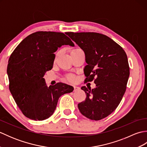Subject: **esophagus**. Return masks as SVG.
<instances>
[{"label":"esophagus","mask_w":147,"mask_h":147,"mask_svg":"<svg viewBox=\"0 0 147 147\" xmlns=\"http://www.w3.org/2000/svg\"><path fill=\"white\" fill-rule=\"evenodd\" d=\"M80 89V87L78 86H74V92H76V91H78V90H79Z\"/></svg>","instance_id":"esophagus-1"}]
</instances>
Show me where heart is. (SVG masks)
<instances>
[{"mask_svg": "<svg viewBox=\"0 0 147 147\" xmlns=\"http://www.w3.org/2000/svg\"><path fill=\"white\" fill-rule=\"evenodd\" d=\"M80 49H73V50H72V51H71V54H73V53L76 52H77V51H80ZM60 54H61V52H60V51H59V52H57V53H56L55 57V61L57 60V59L58 58V57H59V55H60ZM65 80H67V81H69V82H74V81H75L76 78H75V76H73V75H68V76H66V78H65Z\"/></svg>", "mask_w": 147, "mask_h": 147, "instance_id": "b5f03b06", "label": "heart"}]
</instances>
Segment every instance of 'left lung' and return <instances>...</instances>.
<instances>
[{
	"mask_svg": "<svg viewBox=\"0 0 147 147\" xmlns=\"http://www.w3.org/2000/svg\"><path fill=\"white\" fill-rule=\"evenodd\" d=\"M85 52L87 65L84 68L86 82L94 80L95 88L82 86L85 101L78 105L84 116L92 120L102 119L121 102L126 92L129 67L126 52L113 40L93 32H67Z\"/></svg>",
	"mask_w": 147,
	"mask_h": 147,
	"instance_id": "8db88e82",
	"label": "left lung"
}]
</instances>
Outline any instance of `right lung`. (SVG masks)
I'll use <instances>...</instances> for the list:
<instances>
[{
  "mask_svg": "<svg viewBox=\"0 0 147 147\" xmlns=\"http://www.w3.org/2000/svg\"><path fill=\"white\" fill-rule=\"evenodd\" d=\"M64 45L74 46L62 33L37 32L22 40L9 57L7 69L9 90L28 118L43 121L51 117L59 98L73 91V86L62 83L48 87L43 78L53 67L54 53Z\"/></svg>",
  "mask_w": 147,
  "mask_h": 147,
  "instance_id": "add662e5",
  "label": "right lung"
}]
</instances>
